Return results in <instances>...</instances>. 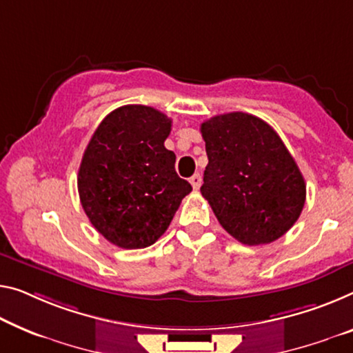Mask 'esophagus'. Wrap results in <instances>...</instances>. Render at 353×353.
<instances>
[{"instance_id":"obj_1","label":"esophagus","mask_w":353,"mask_h":353,"mask_svg":"<svg viewBox=\"0 0 353 353\" xmlns=\"http://www.w3.org/2000/svg\"><path fill=\"white\" fill-rule=\"evenodd\" d=\"M191 184H192V188L195 189V191H197V189L200 188V184H202V176H200V173H195V175H192L191 176Z\"/></svg>"}]
</instances>
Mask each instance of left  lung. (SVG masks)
<instances>
[{
	"mask_svg": "<svg viewBox=\"0 0 353 353\" xmlns=\"http://www.w3.org/2000/svg\"><path fill=\"white\" fill-rule=\"evenodd\" d=\"M208 165L200 192L219 224L243 245H268L300 218L306 184L268 123L243 112L203 121Z\"/></svg>",
	"mask_w": 353,
	"mask_h": 353,
	"instance_id": "1",
	"label": "left lung"
}]
</instances>
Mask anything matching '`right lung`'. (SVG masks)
Here are the masks:
<instances>
[{
    "instance_id": "obj_1",
    "label": "right lung",
    "mask_w": 353,
    "mask_h": 353,
    "mask_svg": "<svg viewBox=\"0 0 353 353\" xmlns=\"http://www.w3.org/2000/svg\"><path fill=\"white\" fill-rule=\"evenodd\" d=\"M172 120L146 105L108 113L86 146L79 195L94 229L118 248L158 241L192 186L175 172L176 156L164 146Z\"/></svg>"
}]
</instances>
